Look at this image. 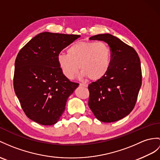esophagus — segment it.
Wrapping results in <instances>:
<instances>
[{"mask_svg":"<svg viewBox=\"0 0 160 160\" xmlns=\"http://www.w3.org/2000/svg\"><path fill=\"white\" fill-rule=\"evenodd\" d=\"M79 85H80V86H83V87H85V88H87L88 85L87 83H81L79 84Z\"/></svg>","mask_w":160,"mask_h":160,"instance_id":"1","label":"esophagus"}]
</instances>
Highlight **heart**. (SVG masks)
Wrapping results in <instances>:
<instances>
[{"mask_svg":"<svg viewBox=\"0 0 160 160\" xmlns=\"http://www.w3.org/2000/svg\"><path fill=\"white\" fill-rule=\"evenodd\" d=\"M57 61L68 79H73L80 68L81 77L96 81L102 78L109 69L111 52L103 41H79L70 47L68 53L58 54Z\"/></svg>","mask_w":160,"mask_h":160,"instance_id":"1","label":"heart"}]
</instances>
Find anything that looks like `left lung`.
<instances>
[{
  "label": "left lung",
  "mask_w": 160,
  "mask_h": 160,
  "mask_svg": "<svg viewBox=\"0 0 160 160\" xmlns=\"http://www.w3.org/2000/svg\"><path fill=\"white\" fill-rule=\"evenodd\" d=\"M89 40L108 43L111 61L106 75L88 85L89 107L100 122H114L134 108L142 84L141 61L133 48L113 35L97 34Z\"/></svg>",
  "instance_id": "obj_1"
}]
</instances>
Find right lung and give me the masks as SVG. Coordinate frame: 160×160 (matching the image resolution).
I'll return each instance as SVG.
<instances>
[{
    "mask_svg": "<svg viewBox=\"0 0 160 160\" xmlns=\"http://www.w3.org/2000/svg\"><path fill=\"white\" fill-rule=\"evenodd\" d=\"M80 35L44 32L19 51L15 62L13 88L29 119L51 126L60 119L68 97L79 86L62 73L57 56Z\"/></svg>",
    "mask_w": 160,
    "mask_h": 160,
    "instance_id": "obj_1",
    "label": "right lung"
}]
</instances>
